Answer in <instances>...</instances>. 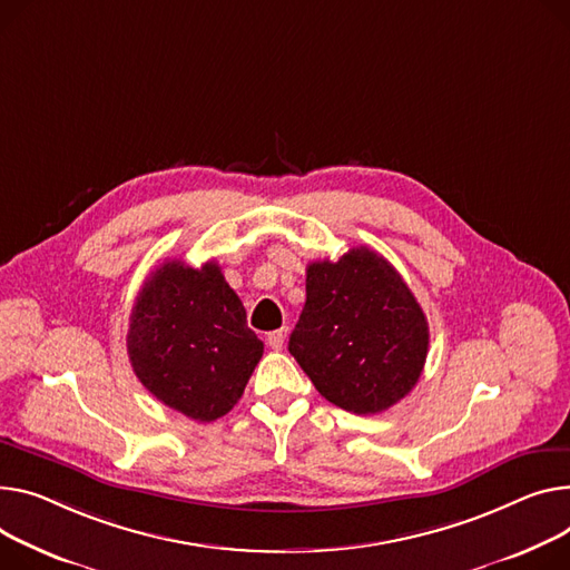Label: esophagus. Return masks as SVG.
<instances>
[{"label": "esophagus", "instance_id": "obj_1", "mask_svg": "<svg viewBox=\"0 0 570 570\" xmlns=\"http://www.w3.org/2000/svg\"><path fill=\"white\" fill-rule=\"evenodd\" d=\"M284 338H286V332H284V330H275V332L265 334V341H268V346H271L273 351H282Z\"/></svg>", "mask_w": 570, "mask_h": 570}]
</instances>
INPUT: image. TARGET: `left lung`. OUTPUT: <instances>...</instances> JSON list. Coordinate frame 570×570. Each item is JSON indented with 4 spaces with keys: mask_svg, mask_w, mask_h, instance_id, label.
I'll use <instances>...</instances> for the list:
<instances>
[{
    "mask_svg": "<svg viewBox=\"0 0 570 570\" xmlns=\"http://www.w3.org/2000/svg\"><path fill=\"white\" fill-rule=\"evenodd\" d=\"M288 351L330 403L355 414L392 407L420 381L429 323L394 265L368 247L307 268V302Z\"/></svg>",
    "mask_w": 570,
    "mask_h": 570,
    "instance_id": "8db88e82",
    "label": "left lung"
}]
</instances>
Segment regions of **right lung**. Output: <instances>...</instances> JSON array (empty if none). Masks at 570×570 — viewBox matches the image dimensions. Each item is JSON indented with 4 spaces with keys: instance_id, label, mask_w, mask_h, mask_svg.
Masks as SVG:
<instances>
[{
    "instance_id": "right-lung-1",
    "label": "right lung",
    "mask_w": 570,
    "mask_h": 570,
    "mask_svg": "<svg viewBox=\"0 0 570 570\" xmlns=\"http://www.w3.org/2000/svg\"><path fill=\"white\" fill-rule=\"evenodd\" d=\"M126 341L139 383L195 422L229 412L263 355L215 261L202 268L160 263L139 288Z\"/></svg>"
}]
</instances>
